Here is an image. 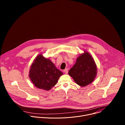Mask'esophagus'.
Here are the masks:
<instances>
[{
    "instance_id": "1",
    "label": "esophagus",
    "mask_w": 125,
    "mask_h": 125,
    "mask_svg": "<svg viewBox=\"0 0 125 125\" xmlns=\"http://www.w3.org/2000/svg\"><path fill=\"white\" fill-rule=\"evenodd\" d=\"M64 72L66 74H68V69H65L64 70Z\"/></svg>"
}]
</instances>
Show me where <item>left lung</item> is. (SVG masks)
<instances>
[{
	"label": "left lung",
	"instance_id": "obj_1",
	"mask_svg": "<svg viewBox=\"0 0 125 125\" xmlns=\"http://www.w3.org/2000/svg\"><path fill=\"white\" fill-rule=\"evenodd\" d=\"M97 70L92 55L84 51L77 58L75 64L70 69L68 74L77 84L85 86L94 81L97 74Z\"/></svg>",
	"mask_w": 125,
	"mask_h": 125
}]
</instances>
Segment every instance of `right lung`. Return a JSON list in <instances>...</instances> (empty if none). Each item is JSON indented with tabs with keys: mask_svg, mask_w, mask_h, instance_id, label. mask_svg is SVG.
I'll list each match as a JSON object with an SVG mask.
<instances>
[{
	"mask_svg": "<svg viewBox=\"0 0 125 125\" xmlns=\"http://www.w3.org/2000/svg\"><path fill=\"white\" fill-rule=\"evenodd\" d=\"M63 73L49 59L42 54L36 57L30 67L29 77L34 85L42 90L49 91L54 86Z\"/></svg>",
	"mask_w": 125,
	"mask_h": 125,
	"instance_id": "obj_1",
	"label": "right lung"
}]
</instances>
